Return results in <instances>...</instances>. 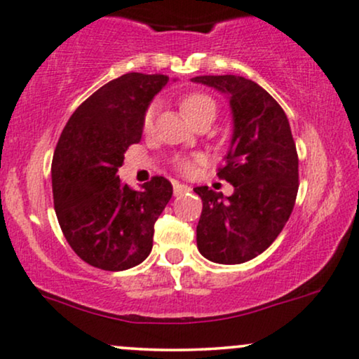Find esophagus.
<instances>
[{"mask_svg":"<svg viewBox=\"0 0 359 359\" xmlns=\"http://www.w3.org/2000/svg\"><path fill=\"white\" fill-rule=\"evenodd\" d=\"M191 188L188 184H181L176 181V183H173V193L175 196H180V194H184V193H189Z\"/></svg>","mask_w":359,"mask_h":359,"instance_id":"1","label":"esophagus"}]
</instances>
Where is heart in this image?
Instances as JSON below:
<instances>
[{
  "label": "heart",
  "mask_w": 359,
  "mask_h": 359,
  "mask_svg": "<svg viewBox=\"0 0 359 359\" xmlns=\"http://www.w3.org/2000/svg\"><path fill=\"white\" fill-rule=\"evenodd\" d=\"M180 110L183 111V115L189 120L191 123L196 125L199 120L214 117L216 115V102L211 95L204 94V92H189V94H184L181 97L180 102ZM153 118H155V107H150L147 109L145 115H143V130L148 132L153 127ZM198 163H201V158L199 156H184V158H176L175 165L176 168L183 173L189 175L193 173L194 168H196Z\"/></svg>",
  "instance_id": "1"
}]
</instances>
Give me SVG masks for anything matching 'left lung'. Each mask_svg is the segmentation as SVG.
<instances>
[{"instance_id":"8db88e82","label":"left lung","mask_w":359,"mask_h":359,"mask_svg":"<svg viewBox=\"0 0 359 359\" xmlns=\"http://www.w3.org/2000/svg\"><path fill=\"white\" fill-rule=\"evenodd\" d=\"M229 95L234 135L219 180L234 186L227 199L208 186L196 227L198 249L217 264H242L262 254L293 211L299 191V155L287 115L265 88L241 76H201Z\"/></svg>"}]
</instances>
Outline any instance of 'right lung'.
<instances>
[{
    "mask_svg": "<svg viewBox=\"0 0 359 359\" xmlns=\"http://www.w3.org/2000/svg\"><path fill=\"white\" fill-rule=\"evenodd\" d=\"M166 83L160 74H123L83 100L60 133L50 166L54 209L69 245L92 267L127 271L151 252L173 186L153 176L137 191L117 173L123 153L142 140L148 104Z\"/></svg>",
    "mask_w": 359,
    "mask_h": 359,
    "instance_id": "right-lung-1",
    "label": "right lung"
}]
</instances>
